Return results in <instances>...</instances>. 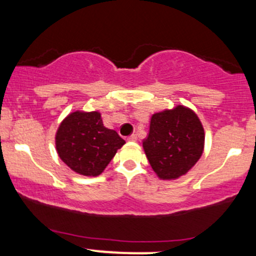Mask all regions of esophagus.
I'll return each mask as SVG.
<instances>
[{"label":"esophagus","instance_id":"34e87169","mask_svg":"<svg viewBox=\"0 0 256 256\" xmlns=\"http://www.w3.org/2000/svg\"><path fill=\"white\" fill-rule=\"evenodd\" d=\"M128 140H130V142H136L137 136H136V134H131L130 137H128Z\"/></svg>","mask_w":256,"mask_h":256}]
</instances>
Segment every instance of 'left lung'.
I'll return each instance as SVG.
<instances>
[{
    "instance_id": "obj_1",
    "label": "left lung",
    "mask_w": 256,
    "mask_h": 256,
    "mask_svg": "<svg viewBox=\"0 0 256 256\" xmlns=\"http://www.w3.org/2000/svg\"><path fill=\"white\" fill-rule=\"evenodd\" d=\"M204 131L195 113L183 106L154 114L143 142L152 168L162 179L183 176L201 158Z\"/></svg>"
}]
</instances>
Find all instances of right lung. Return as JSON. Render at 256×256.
Returning <instances> with one entry per match:
<instances>
[{"mask_svg":"<svg viewBox=\"0 0 256 256\" xmlns=\"http://www.w3.org/2000/svg\"><path fill=\"white\" fill-rule=\"evenodd\" d=\"M56 150L70 168L83 176H98L125 140L104 128L98 112H73L56 132Z\"/></svg>","mask_w":256,"mask_h":256,"instance_id":"right-lung-1","label":"right lung"}]
</instances>
